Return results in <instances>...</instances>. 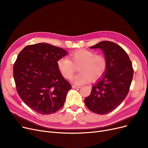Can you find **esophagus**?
I'll return each mask as SVG.
<instances>
[{
    "instance_id": "obj_1",
    "label": "esophagus",
    "mask_w": 148,
    "mask_h": 148,
    "mask_svg": "<svg viewBox=\"0 0 148 148\" xmlns=\"http://www.w3.org/2000/svg\"><path fill=\"white\" fill-rule=\"evenodd\" d=\"M80 86H74V85H72V88L73 89H79L80 88Z\"/></svg>"
}]
</instances>
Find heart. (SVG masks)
Returning <instances> with one entry per match:
<instances>
[{
    "instance_id": "b5f03b06",
    "label": "heart",
    "mask_w": 148,
    "mask_h": 148,
    "mask_svg": "<svg viewBox=\"0 0 148 148\" xmlns=\"http://www.w3.org/2000/svg\"><path fill=\"white\" fill-rule=\"evenodd\" d=\"M78 66L80 71L72 79L77 85L95 82L99 79L106 73L107 60L102 54H96L94 51L86 49H79L71 53L69 59L62 58L58 60L57 66L62 75L66 79H71Z\"/></svg>"
}]
</instances>
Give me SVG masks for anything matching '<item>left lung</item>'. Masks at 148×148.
<instances>
[{
	"label": "left lung",
	"mask_w": 148,
	"mask_h": 148,
	"mask_svg": "<svg viewBox=\"0 0 148 148\" xmlns=\"http://www.w3.org/2000/svg\"><path fill=\"white\" fill-rule=\"evenodd\" d=\"M98 48L103 51L107 68L102 78L92 86L84 103L90 111L105 114L114 110L126 98L134 70L127 53L119 45L103 41L90 47Z\"/></svg>",
	"instance_id": "8db88e82"
}]
</instances>
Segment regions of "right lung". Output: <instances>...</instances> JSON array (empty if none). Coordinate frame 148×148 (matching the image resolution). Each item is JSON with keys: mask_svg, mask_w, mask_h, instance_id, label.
Listing matches in <instances>:
<instances>
[{"mask_svg": "<svg viewBox=\"0 0 148 148\" xmlns=\"http://www.w3.org/2000/svg\"><path fill=\"white\" fill-rule=\"evenodd\" d=\"M66 50L46 43L29 45L18 54L13 67L17 93L27 106L42 114L56 112L71 89L57 66Z\"/></svg>", "mask_w": 148, "mask_h": 148, "instance_id": "obj_1", "label": "right lung"}]
</instances>
